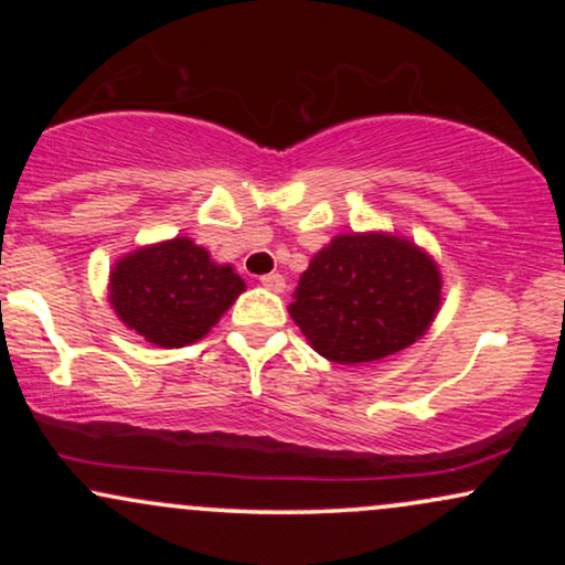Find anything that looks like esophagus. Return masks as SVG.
<instances>
[{"mask_svg":"<svg viewBox=\"0 0 565 565\" xmlns=\"http://www.w3.org/2000/svg\"><path fill=\"white\" fill-rule=\"evenodd\" d=\"M260 284H263V287L268 289V291H276V295H281V291L287 289V281H284L281 274H268V276H263Z\"/></svg>","mask_w":565,"mask_h":565,"instance_id":"obj_1","label":"esophagus"}]
</instances>
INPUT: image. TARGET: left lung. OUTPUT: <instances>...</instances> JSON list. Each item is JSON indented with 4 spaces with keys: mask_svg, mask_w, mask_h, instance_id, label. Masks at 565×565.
Wrapping results in <instances>:
<instances>
[{
    "mask_svg": "<svg viewBox=\"0 0 565 565\" xmlns=\"http://www.w3.org/2000/svg\"><path fill=\"white\" fill-rule=\"evenodd\" d=\"M440 308V270L427 252L391 233L334 236L295 289L289 316L316 353L369 364L427 332Z\"/></svg>",
    "mask_w": 565,
    "mask_h": 565,
    "instance_id": "1",
    "label": "left lung"
}]
</instances>
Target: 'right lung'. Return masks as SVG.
<instances>
[{"instance_id": "1", "label": "right lung", "mask_w": 565, "mask_h": 565, "mask_svg": "<svg viewBox=\"0 0 565 565\" xmlns=\"http://www.w3.org/2000/svg\"><path fill=\"white\" fill-rule=\"evenodd\" d=\"M246 287L231 265L178 236L140 246L114 265L108 300L121 321L159 348L191 345Z\"/></svg>"}]
</instances>
